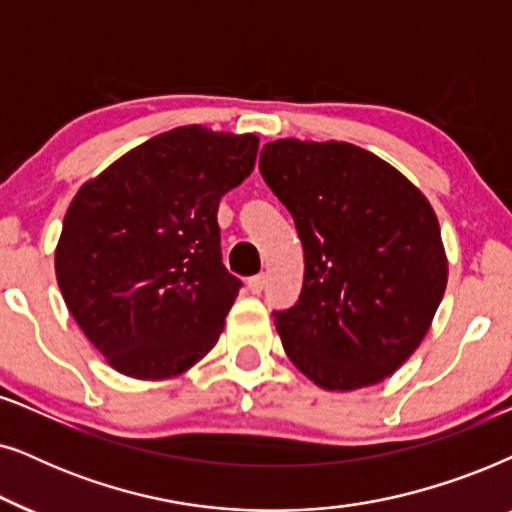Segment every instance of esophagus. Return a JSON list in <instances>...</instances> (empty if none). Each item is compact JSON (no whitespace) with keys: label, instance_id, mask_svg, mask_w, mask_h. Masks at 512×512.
<instances>
[{"label":"esophagus","instance_id":"34e87169","mask_svg":"<svg viewBox=\"0 0 512 512\" xmlns=\"http://www.w3.org/2000/svg\"><path fill=\"white\" fill-rule=\"evenodd\" d=\"M264 285H267V276L264 274H257L248 278V290L252 292V295H260V292L264 290Z\"/></svg>","mask_w":512,"mask_h":512}]
</instances>
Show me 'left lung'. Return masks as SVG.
I'll list each match as a JSON object with an SVG mask.
<instances>
[{
	"label": "left lung",
	"mask_w": 512,
	"mask_h": 512,
	"mask_svg": "<svg viewBox=\"0 0 512 512\" xmlns=\"http://www.w3.org/2000/svg\"><path fill=\"white\" fill-rule=\"evenodd\" d=\"M260 173L304 248L297 304L274 313L285 353L325 391L379 384L417 351L445 295L431 203L351 142H267Z\"/></svg>",
	"instance_id": "8db88e82"
}]
</instances>
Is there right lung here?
Masks as SVG:
<instances>
[{"label":"right lung","mask_w":512,"mask_h":512,"mask_svg":"<svg viewBox=\"0 0 512 512\" xmlns=\"http://www.w3.org/2000/svg\"><path fill=\"white\" fill-rule=\"evenodd\" d=\"M260 138L180 126L88 180L56 245L63 299L114 370L187 372L220 339L241 281L222 264L217 206L252 173Z\"/></svg>","instance_id":"obj_1"}]
</instances>
